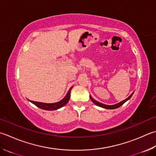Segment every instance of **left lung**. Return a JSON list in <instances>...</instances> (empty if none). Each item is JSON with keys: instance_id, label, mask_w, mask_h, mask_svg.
Segmentation results:
<instances>
[{"instance_id": "8db88e82", "label": "left lung", "mask_w": 156, "mask_h": 156, "mask_svg": "<svg viewBox=\"0 0 156 156\" xmlns=\"http://www.w3.org/2000/svg\"><path fill=\"white\" fill-rule=\"evenodd\" d=\"M133 93H134V92L130 94V95L128 97V98H126V99L125 100H124V101H121V102H120V103H117V104H115V105H105V104H103V103H99V102H98V101H95L94 99H93L92 97H91L90 96V99H91V101H92L94 103V104L95 105H98V106H99V107H101V108H105V109H116V108H119V107H120L121 105H122L124 103L126 102V101H127L129 99H130V98H131V97L133 96Z\"/></svg>"}]
</instances>
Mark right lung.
Masks as SVG:
<instances>
[{"instance_id":"add662e5","label":"right lung","mask_w":156,"mask_h":156,"mask_svg":"<svg viewBox=\"0 0 156 156\" xmlns=\"http://www.w3.org/2000/svg\"><path fill=\"white\" fill-rule=\"evenodd\" d=\"M71 87L69 88V91L67 93L66 96L64 98L60 101L59 102L54 103H41V102H37V101H30V102L34 103L35 105L38 107L39 108H41L42 109H45V110H56L57 109H59L62 108L63 106L67 104V103L69 101V99L70 98V91L72 89Z\"/></svg>"}]
</instances>
